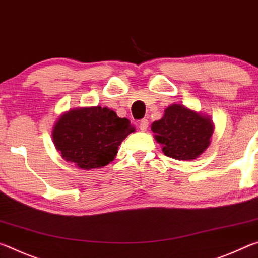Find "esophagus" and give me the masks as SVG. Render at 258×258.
Here are the masks:
<instances>
[{
  "mask_svg": "<svg viewBox=\"0 0 258 258\" xmlns=\"http://www.w3.org/2000/svg\"><path fill=\"white\" fill-rule=\"evenodd\" d=\"M147 128H149V120L142 119L141 122H139V129H141L142 132H146Z\"/></svg>",
  "mask_w": 258,
  "mask_h": 258,
  "instance_id": "34e87169",
  "label": "esophagus"
}]
</instances>
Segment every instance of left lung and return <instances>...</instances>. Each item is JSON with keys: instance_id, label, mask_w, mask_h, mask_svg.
Returning a JSON list of instances; mask_svg holds the SVG:
<instances>
[{"instance_id": "8db88e82", "label": "left lung", "mask_w": 258, "mask_h": 258, "mask_svg": "<svg viewBox=\"0 0 258 258\" xmlns=\"http://www.w3.org/2000/svg\"><path fill=\"white\" fill-rule=\"evenodd\" d=\"M151 129L163 153L176 160L199 157L209 146L214 130L209 117L179 104L166 108L162 119L154 121Z\"/></svg>"}]
</instances>
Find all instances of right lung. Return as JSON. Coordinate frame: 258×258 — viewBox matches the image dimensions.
<instances>
[{
    "label": "right lung",
    "instance_id": "add662e5",
    "mask_svg": "<svg viewBox=\"0 0 258 258\" xmlns=\"http://www.w3.org/2000/svg\"><path fill=\"white\" fill-rule=\"evenodd\" d=\"M128 119H121L107 107L72 109L53 126L57 150L66 161L90 170L108 164L122 141L134 132Z\"/></svg>",
    "mask_w": 258,
    "mask_h": 258
}]
</instances>
